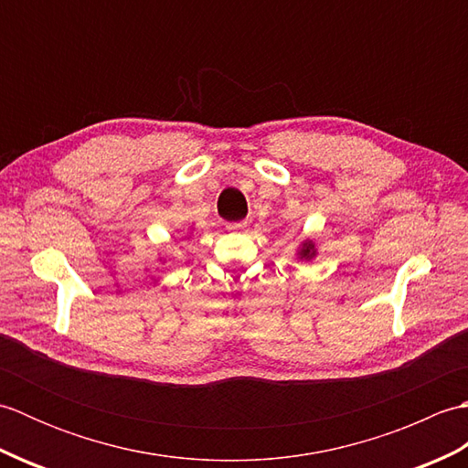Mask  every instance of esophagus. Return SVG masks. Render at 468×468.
I'll list each match as a JSON object with an SVG mask.
<instances>
[{"label":"esophagus","instance_id":"obj_1","mask_svg":"<svg viewBox=\"0 0 468 468\" xmlns=\"http://www.w3.org/2000/svg\"><path fill=\"white\" fill-rule=\"evenodd\" d=\"M245 227H247V223H245V221H239V223H229V225H227V231H231V233H239V231H245Z\"/></svg>","mask_w":468,"mask_h":468}]
</instances>
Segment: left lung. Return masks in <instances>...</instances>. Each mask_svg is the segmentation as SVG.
I'll return each mask as SVG.
<instances>
[{"mask_svg": "<svg viewBox=\"0 0 468 468\" xmlns=\"http://www.w3.org/2000/svg\"><path fill=\"white\" fill-rule=\"evenodd\" d=\"M315 255H317V250H315V243L312 239H303L302 245L297 247V260L312 261Z\"/></svg>", "mask_w": 468, "mask_h": 468, "instance_id": "8db88e82", "label": "left lung"}]
</instances>
